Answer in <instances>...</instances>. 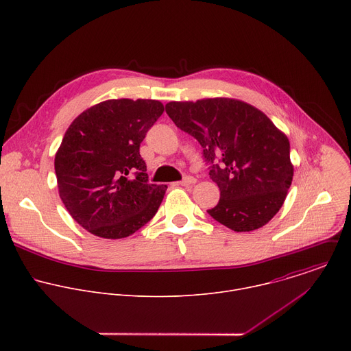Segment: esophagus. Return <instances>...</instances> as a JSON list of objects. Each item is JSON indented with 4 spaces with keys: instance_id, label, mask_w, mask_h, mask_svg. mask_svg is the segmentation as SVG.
Segmentation results:
<instances>
[{
    "instance_id": "34e87169",
    "label": "esophagus",
    "mask_w": 351,
    "mask_h": 351,
    "mask_svg": "<svg viewBox=\"0 0 351 351\" xmlns=\"http://www.w3.org/2000/svg\"><path fill=\"white\" fill-rule=\"evenodd\" d=\"M193 183H195V179H194L193 176H184V178L179 182L180 186H190V184H193Z\"/></svg>"
}]
</instances>
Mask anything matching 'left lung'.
I'll return each mask as SVG.
<instances>
[{"label":"left lung","instance_id":"8db88e82","mask_svg":"<svg viewBox=\"0 0 351 351\" xmlns=\"http://www.w3.org/2000/svg\"><path fill=\"white\" fill-rule=\"evenodd\" d=\"M168 117L203 147L221 198L207 213L234 232L256 230L280 210L293 179L287 137L260 110L232 98L172 101Z\"/></svg>","mask_w":351,"mask_h":351}]
</instances>
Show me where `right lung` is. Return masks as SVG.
I'll list each match as a JSON object with an SVG mask.
<instances>
[{
    "label": "right lung",
    "mask_w": 351,
    "mask_h": 351,
    "mask_svg": "<svg viewBox=\"0 0 351 351\" xmlns=\"http://www.w3.org/2000/svg\"><path fill=\"white\" fill-rule=\"evenodd\" d=\"M162 112L156 99H108L68 128L56 156L60 197L90 233L128 237L158 211L167 186L148 183L140 143Z\"/></svg>",
    "instance_id": "add662e5"
}]
</instances>
